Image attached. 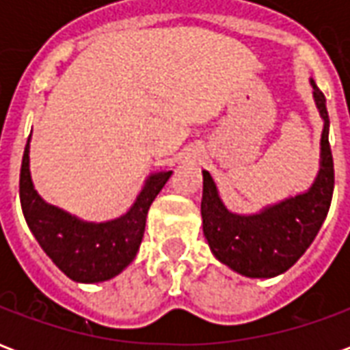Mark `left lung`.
<instances>
[{"label": "left lung", "instance_id": "1", "mask_svg": "<svg viewBox=\"0 0 350 350\" xmlns=\"http://www.w3.org/2000/svg\"><path fill=\"white\" fill-rule=\"evenodd\" d=\"M313 86L317 108L323 116L321 170L311 189L286 198L257 215L228 212L219 200L208 170L202 189V228L213 255L247 278H273L286 271L306 253L330 210L334 193V159L328 142V110L323 92Z\"/></svg>", "mask_w": 350, "mask_h": 350}]
</instances>
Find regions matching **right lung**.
Masks as SVG:
<instances>
[{"mask_svg": "<svg viewBox=\"0 0 350 350\" xmlns=\"http://www.w3.org/2000/svg\"><path fill=\"white\" fill-rule=\"evenodd\" d=\"M168 172L150 176L137 202L123 217L108 223H84L46 204L33 189L29 176V142L20 168V204L29 230L42 251L67 278L97 283L118 275L137 255L153 198L170 178Z\"/></svg>", "mask_w": 350, "mask_h": 350, "instance_id": "1", "label": "right lung"}]
</instances>
